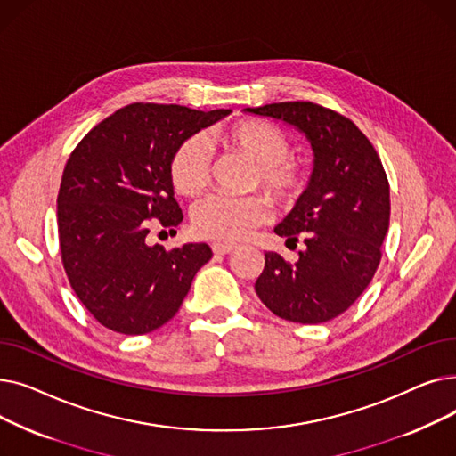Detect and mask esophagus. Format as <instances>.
I'll list each match as a JSON object with an SVG mask.
<instances>
[{
  "label": "esophagus",
  "instance_id": "1",
  "mask_svg": "<svg viewBox=\"0 0 456 456\" xmlns=\"http://www.w3.org/2000/svg\"><path fill=\"white\" fill-rule=\"evenodd\" d=\"M210 248H212V251L216 255H227V253H231L234 249L232 244H222V242H214Z\"/></svg>",
  "mask_w": 456,
  "mask_h": 456
}]
</instances>
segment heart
Returning a JSON list of instances; mask_svg holds the SVG:
<instances>
[{
    "label": "heart",
    "mask_w": 456,
    "mask_h": 456,
    "mask_svg": "<svg viewBox=\"0 0 456 456\" xmlns=\"http://www.w3.org/2000/svg\"><path fill=\"white\" fill-rule=\"evenodd\" d=\"M212 142L227 153L240 155L255 164L253 186L266 191L270 201L281 208H294L306 194L310 175L290 159L286 134L265 119H238L212 131ZM167 179L183 198H200L210 183V155L201 136L183 138L167 159ZM270 216L268 201L260 196L224 198L210 196L191 214L194 232L207 240L236 242L265 224Z\"/></svg>",
    "instance_id": "heart-1"
}]
</instances>
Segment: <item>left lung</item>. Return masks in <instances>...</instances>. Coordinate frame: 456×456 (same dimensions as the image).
<instances>
[{
  "instance_id": "1",
  "label": "left lung",
  "mask_w": 456,
  "mask_h": 456,
  "mask_svg": "<svg viewBox=\"0 0 456 456\" xmlns=\"http://www.w3.org/2000/svg\"><path fill=\"white\" fill-rule=\"evenodd\" d=\"M296 126L314 150L305 198L275 227L297 262L265 253L255 292L272 313L316 325L340 316L371 282L390 224V184L373 143L344 114L313 102L246 109Z\"/></svg>"
}]
</instances>
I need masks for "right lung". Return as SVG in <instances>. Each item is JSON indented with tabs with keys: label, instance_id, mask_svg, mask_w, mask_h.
Returning a JSON list of instances; mask_svg holds the SVG:
<instances>
[{
	"label": "right lung",
	"instance_id": "1",
	"mask_svg": "<svg viewBox=\"0 0 456 456\" xmlns=\"http://www.w3.org/2000/svg\"><path fill=\"white\" fill-rule=\"evenodd\" d=\"M231 110L131 103L105 118L69 153L57 196L62 266L88 313L119 334H146L179 310L207 244L164 249L151 227L174 231L183 212L167 179L177 143Z\"/></svg>",
	"mask_w": 456,
	"mask_h": 456
}]
</instances>
